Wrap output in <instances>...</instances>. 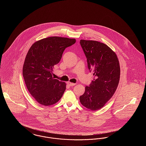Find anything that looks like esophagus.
<instances>
[{
  "mask_svg": "<svg viewBox=\"0 0 146 146\" xmlns=\"http://www.w3.org/2000/svg\"><path fill=\"white\" fill-rule=\"evenodd\" d=\"M67 85H68V86H74V85H76V84L72 83H70V82H68V83H67Z\"/></svg>",
  "mask_w": 146,
  "mask_h": 146,
  "instance_id": "1",
  "label": "esophagus"
}]
</instances>
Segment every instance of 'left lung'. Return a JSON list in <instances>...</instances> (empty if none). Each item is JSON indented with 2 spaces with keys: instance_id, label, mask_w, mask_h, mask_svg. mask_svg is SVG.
I'll use <instances>...</instances> for the list:
<instances>
[{
  "instance_id": "left-lung-1",
  "label": "left lung",
  "mask_w": 146,
  "mask_h": 146,
  "mask_svg": "<svg viewBox=\"0 0 146 146\" xmlns=\"http://www.w3.org/2000/svg\"><path fill=\"white\" fill-rule=\"evenodd\" d=\"M80 44L94 78L79 99L84 107L96 111L102 108L117 90L120 74L119 62L116 54L104 43L80 40Z\"/></svg>"
}]
</instances>
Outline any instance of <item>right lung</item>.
<instances>
[{"instance_id": "1", "label": "right lung", "mask_w": 146, "mask_h": 146, "mask_svg": "<svg viewBox=\"0 0 146 146\" xmlns=\"http://www.w3.org/2000/svg\"><path fill=\"white\" fill-rule=\"evenodd\" d=\"M76 42L75 39L51 36L35 42L28 50L23 76L29 93L40 104H55L62 96L66 84L52 77L53 68L65 49Z\"/></svg>"}]
</instances>
